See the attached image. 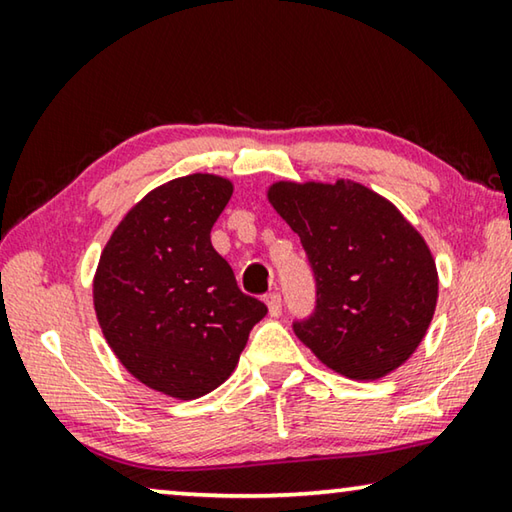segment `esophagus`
Here are the masks:
<instances>
[{
	"instance_id": "obj_1",
	"label": "esophagus",
	"mask_w": 512,
	"mask_h": 512,
	"mask_svg": "<svg viewBox=\"0 0 512 512\" xmlns=\"http://www.w3.org/2000/svg\"><path fill=\"white\" fill-rule=\"evenodd\" d=\"M264 302H266V307H268V314H271L273 318H277L282 314V298H280V293H268V296L264 298Z\"/></svg>"
}]
</instances>
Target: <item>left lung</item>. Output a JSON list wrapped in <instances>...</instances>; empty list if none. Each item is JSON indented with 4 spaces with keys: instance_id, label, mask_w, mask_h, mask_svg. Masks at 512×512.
<instances>
[{
    "instance_id": "8db88e82",
    "label": "left lung",
    "mask_w": 512,
    "mask_h": 512,
    "mask_svg": "<svg viewBox=\"0 0 512 512\" xmlns=\"http://www.w3.org/2000/svg\"><path fill=\"white\" fill-rule=\"evenodd\" d=\"M268 203L302 241L316 275V311L293 325L329 370L354 381L391 375L411 359L438 302L427 241L366 185L277 180Z\"/></svg>"
}]
</instances>
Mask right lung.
I'll return each instance as SVG.
<instances>
[{
    "label": "right lung",
    "mask_w": 512,
    "mask_h": 512,
    "mask_svg": "<svg viewBox=\"0 0 512 512\" xmlns=\"http://www.w3.org/2000/svg\"><path fill=\"white\" fill-rule=\"evenodd\" d=\"M232 189L214 173L151 189L112 230L94 273V311L110 350L137 381L176 400L221 386L268 311L241 293L210 241Z\"/></svg>",
    "instance_id": "1"
}]
</instances>
